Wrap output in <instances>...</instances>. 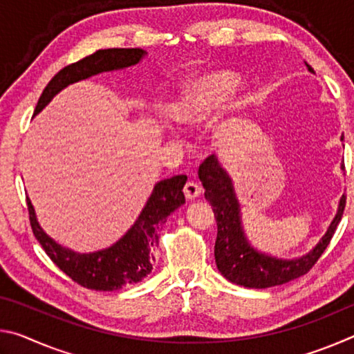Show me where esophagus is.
Here are the masks:
<instances>
[{
  "mask_svg": "<svg viewBox=\"0 0 354 354\" xmlns=\"http://www.w3.org/2000/svg\"><path fill=\"white\" fill-rule=\"evenodd\" d=\"M201 192H203L201 185L194 183V181H189L187 184L184 185V195H185V198H187V200H195L196 196L201 195Z\"/></svg>",
  "mask_w": 354,
  "mask_h": 354,
  "instance_id": "34e87169",
  "label": "esophagus"
}]
</instances>
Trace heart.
Masks as SVG:
<instances>
[{
  "instance_id": "heart-1",
  "label": "heart",
  "mask_w": 354,
  "mask_h": 354,
  "mask_svg": "<svg viewBox=\"0 0 354 354\" xmlns=\"http://www.w3.org/2000/svg\"><path fill=\"white\" fill-rule=\"evenodd\" d=\"M237 77L217 71L192 84L183 98L171 107V117L181 124H198L212 117L234 91Z\"/></svg>"
}]
</instances>
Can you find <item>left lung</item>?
Segmentation results:
<instances>
[{"label": "left lung", "mask_w": 354, "mask_h": 354, "mask_svg": "<svg viewBox=\"0 0 354 354\" xmlns=\"http://www.w3.org/2000/svg\"><path fill=\"white\" fill-rule=\"evenodd\" d=\"M308 68L314 71L309 65ZM198 176L205 187V198L211 203L217 220V241L214 247L217 268L227 281L250 289L281 286L306 274L331 242L346 203V196L342 195L337 214L313 251L298 259H278L259 253L247 241L231 178L221 169L215 156H209L200 165Z\"/></svg>", "instance_id": "obj_1"}]
</instances>
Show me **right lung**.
<instances>
[{"label":"right lung","instance_id":"add662e5","mask_svg":"<svg viewBox=\"0 0 354 354\" xmlns=\"http://www.w3.org/2000/svg\"><path fill=\"white\" fill-rule=\"evenodd\" d=\"M145 55L147 53L140 48H109V50L95 51L93 55L67 65L53 76V80L44 88L39 103L35 106L34 115H37L55 95L70 84L87 80L103 71L131 67V65L139 64ZM185 181H187V176L178 175L156 184L151 196L133 227L112 247L95 251V253H76V251L61 247L50 236H46L35 218L31 200L26 196L29 221H31L34 236L45 253L75 283L92 290H118L123 286L139 283L151 273L154 259L153 250L159 243L158 230L160 225L165 223L167 217L173 211H176L185 203L183 194Z\"/></svg>","mask_w":354,"mask_h":354}]
</instances>
